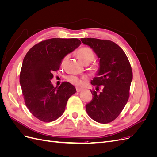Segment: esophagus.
Listing matches in <instances>:
<instances>
[{
	"label": "esophagus",
	"mask_w": 157,
	"mask_h": 157,
	"mask_svg": "<svg viewBox=\"0 0 157 157\" xmlns=\"http://www.w3.org/2000/svg\"><path fill=\"white\" fill-rule=\"evenodd\" d=\"M76 90H77V92H81V91H82V90H83L82 88H78V87L76 88Z\"/></svg>",
	"instance_id": "1"
}]
</instances>
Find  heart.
<instances>
[{
  "mask_svg": "<svg viewBox=\"0 0 157 157\" xmlns=\"http://www.w3.org/2000/svg\"><path fill=\"white\" fill-rule=\"evenodd\" d=\"M77 56L79 59L82 61L83 63L87 62H92L94 58V52L88 47H82L80 48L77 52ZM67 80L71 83L77 86H81L83 84V81L79 78L75 77V76H68Z\"/></svg>",
  "mask_w": 157,
  "mask_h": 157,
  "instance_id": "heart-1",
  "label": "heart"
}]
</instances>
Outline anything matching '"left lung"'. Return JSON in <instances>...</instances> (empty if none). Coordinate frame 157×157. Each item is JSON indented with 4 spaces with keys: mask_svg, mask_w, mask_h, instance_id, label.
I'll use <instances>...</instances> for the list:
<instances>
[{
    "mask_svg": "<svg viewBox=\"0 0 157 157\" xmlns=\"http://www.w3.org/2000/svg\"><path fill=\"white\" fill-rule=\"evenodd\" d=\"M90 46L99 59L97 77L91 84L100 92L91 91L92 99L86 105L89 117L102 124L114 121L125 107L129 98L132 71L124 52L114 42L94 38L80 39Z\"/></svg>",
    "mask_w": 157,
    "mask_h": 157,
    "instance_id": "8db88e82",
    "label": "left lung"
}]
</instances>
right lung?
<instances>
[{
	"mask_svg": "<svg viewBox=\"0 0 157 157\" xmlns=\"http://www.w3.org/2000/svg\"><path fill=\"white\" fill-rule=\"evenodd\" d=\"M81 44L78 39L54 38L33 46L23 61L20 83L25 103L38 119L52 122L63 113L76 89L68 82L54 87L50 80L61 61Z\"/></svg>",
	"mask_w": 157,
	"mask_h": 157,
	"instance_id": "1",
	"label": "right lung"
}]
</instances>
